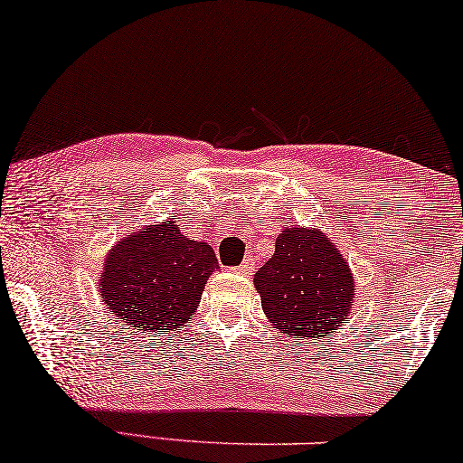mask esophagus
Here are the masks:
<instances>
[{
    "instance_id": "34e87169",
    "label": "esophagus",
    "mask_w": 463,
    "mask_h": 463,
    "mask_svg": "<svg viewBox=\"0 0 463 463\" xmlns=\"http://www.w3.org/2000/svg\"><path fill=\"white\" fill-rule=\"evenodd\" d=\"M232 271H233V273H240V275H250V273L254 271V267H252L250 260H246V262H241L240 267H233Z\"/></svg>"
}]
</instances>
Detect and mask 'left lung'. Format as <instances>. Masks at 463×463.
<instances>
[{
    "label": "left lung",
    "instance_id": "obj_1",
    "mask_svg": "<svg viewBox=\"0 0 463 463\" xmlns=\"http://www.w3.org/2000/svg\"><path fill=\"white\" fill-rule=\"evenodd\" d=\"M262 310L273 329L289 337L331 335L350 315L352 269L318 230L286 227L275 254L254 275Z\"/></svg>",
    "mask_w": 463,
    "mask_h": 463
}]
</instances>
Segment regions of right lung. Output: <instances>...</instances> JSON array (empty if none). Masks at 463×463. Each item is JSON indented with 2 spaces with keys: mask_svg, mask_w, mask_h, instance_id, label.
<instances>
[{
  "mask_svg": "<svg viewBox=\"0 0 463 463\" xmlns=\"http://www.w3.org/2000/svg\"><path fill=\"white\" fill-rule=\"evenodd\" d=\"M215 269L207 241L188 240L175 222H163L111 248L99 291L111 315L137 331H174L194 315Z\"/></svg>",
  "mask_w": 463,
  "mask_h": 463,
  "instance_id": "right-lung-1",
  "label": "right lung"
}]
</instances>
